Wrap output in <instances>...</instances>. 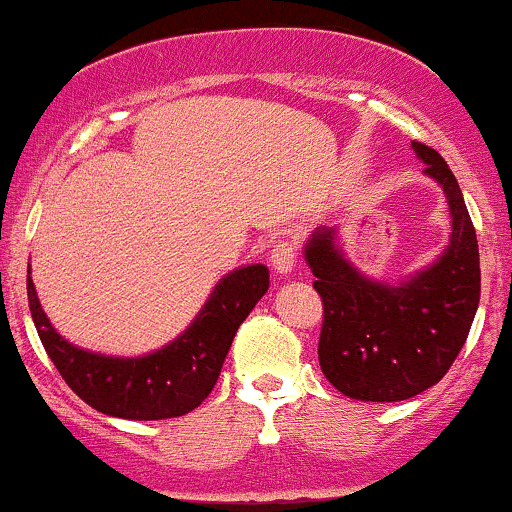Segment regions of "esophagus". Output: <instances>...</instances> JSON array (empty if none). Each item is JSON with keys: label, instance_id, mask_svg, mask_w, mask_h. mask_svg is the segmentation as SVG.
<instances>
[{"label": "esophagus", "instance_id": "1", "mask_svg": "<svg viewBox=\"0 0 512 512\" xmlns=\"http://www.w3.org/2000/svg\"><path fill=\"white\" fill-rule=\"evenodd\" d=\"M295 257H298V248L291 240H279L272 250V267L276 274H288L293 272Z\"/></svg>", "mask_w": 512, "mask_h": 512}]
</instances>
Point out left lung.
Returning a JSON list of instances; mask_svg holds the SVG:
<instances>
[{
    "instance_id": "obj_1",
    "label": "left lung",
    "mask_w": 512,
    "mask_h": 512,
    "mask_svg": "<svg viewBox=\"0 0 512 512\" xmlns=\"http://www.w3.org/2000/svg\"><path fill=\"white\" fill-rule=\"evenodd\" d=\"M446 193L451 245L432 267L389 286L362 276L336 248V231L319 229L305 245L312 283L324 305L319 367L343 396L372 403L408 400L439 384L453 365L479 305V245L453 171L439 152L412 140Z\"/></svg>"
}]
</instances>
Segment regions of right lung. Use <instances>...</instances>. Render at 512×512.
<instances>
[{"instance_id":"1","label":"right lung","mask_w":512,"mask_h":512,"mask_svg":"<svg viewBox=\"0 0 512 512\" xmlns=\"http://www.w3.org/2000/svg\"><path fill=\"white\" fill-rule=\"evenodd\" d=\"M269 288L264 264L224 276L169 346L143 357H109L71 346L49 324L28 274V305L49 360L78 398L102 415L121 420H169L195 410L212 393L236 336Z\"/></svg>"}]
</instances>
